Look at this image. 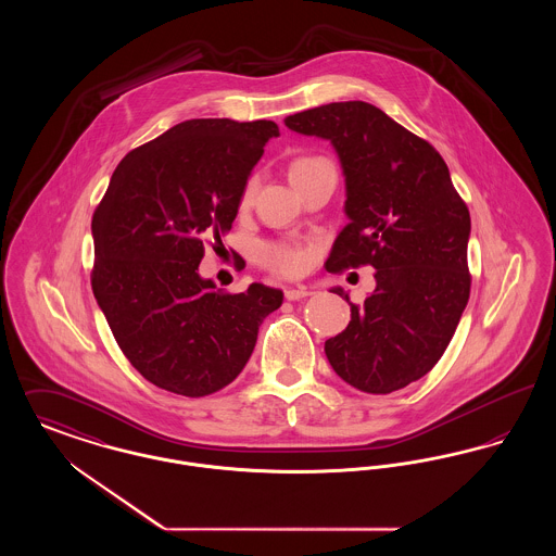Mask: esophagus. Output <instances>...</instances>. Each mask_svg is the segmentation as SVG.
Masks as SVG:
<instances>
[{
	"instance_id": "obj_1",
	"label": "esophagus",
	"mask_w": 556,
	"mask_h": 556,
	"mask_svg": "<svg viewBox=\"0 0 556 556\" xmlns=\"http://www.w3.org/2000/svg\"><path fill=\"white\" fill-rule=\"evenodd\" d=\"M313 291L306 290V288H288L286 290V300L295 302V300H302V298H308Z\"/></svg>"
}]
</instances>
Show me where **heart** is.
Returning <instances> with one entry per match:
<instances>
[{
  "label": "heart",
  "mask_w": 556,
  "mask_h": 556,
  "mask_svg": "<svg viewBox=\"0 0 556 556\" xmlns=\"http://www.w3.org/2000/svg\"><path fill=\"white\" fill-rule=\"evenodd\" d=\"M323 160L325 159H320V156H300V159L293 160L290 164V179H295L298 175L313 168ZM256 189H258V177H250L239 193V208H245L252 204ZM258 258L268 270H273L277 275L298 277L308 266V250L304 245L291 243V241H270V243L261 245Z\"/></svg>",
  "instance_id": "b5f03b06"
}]
</instances>
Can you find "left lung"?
Instances as JSON below:
<instances>
[{
  "label": "left lung",
  "mask_w": 556,
  "mask_h": 556,
  "mask_svg": "<svg viewBox=\"0 0 556 556\" xmlns=\"http://www.w3.org/2000/svg\"><path fill=\"white\" fill-rule=\"evenodd\" d=\"M329 139L345 175L350 223L329 273L370 265L377 288L350 304V323L325 342L333 370L367 394H392L442 358L469 302L471 216L440 152L367 102H333L286 118Z\"/></svg>",
  "instance_id": "1"
}]
</instances>
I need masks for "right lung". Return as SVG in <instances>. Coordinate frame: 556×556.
<instances>
[{
    "mask_svg": "<svg viewBox=\"0 0 556 556\" xmlns=\"http://www.w3.org/2000/svg\"><path fill=\"white\" fill-rule=\"evenodd\" d=\"M273 121L191 118L131 150L93 212V295L123 354L150 383L187 397L229 386L281 290H216L204 248L231 229Z\"/></svg>",
    "mask_w": 556,
    "mask_h": 556,
    "instance_id": "right-lung-1",
    "label": "right lung"
}]
</instances>
